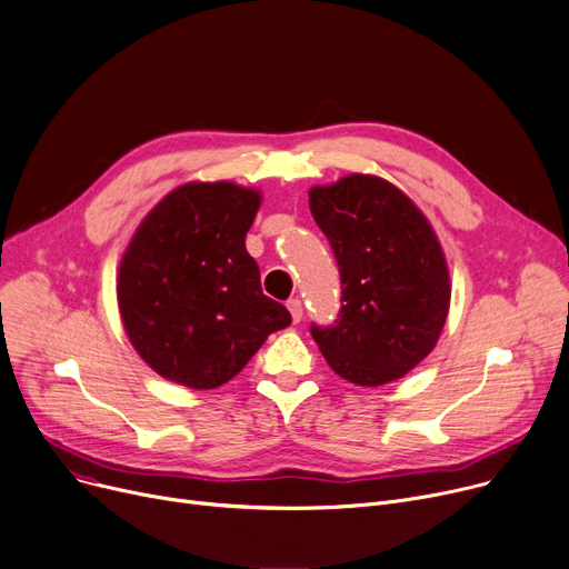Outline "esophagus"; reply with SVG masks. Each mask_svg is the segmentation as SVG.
Masks as SVG:
<instances>
[{
    "label": "esophagus",
    "instance_id": "esophagus-1",
    "mask_svg": "<svg viewBox=\"0 0 569 569\" xmlns=\"http://www.w3.org/2000/svg\"><path fill=\"white\" fill-rule=\"evenodd\" d=\"M287 308H289V312H291L293 323H298V321L302 319V302H300L298 298H291V300L287 302Z\"/></svg>",
    "mask_w": 569,
    "mask_h": 569
}]
</instances>
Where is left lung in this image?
<instances>
[{"label":"left lung","mask_w":569,"mask_h":569,"mask_svg":"<svg viewBox=\"0 0 569 569\" xmlns=\"http://www.w3.org/2000/svg\"><path fill=\"white\" fill-rule=\"evenodd\" d=\"M310 209L341 276L335 326H312L332 371L378 387L403 378L445 328L451 282L428 218L376 174H346L310 189Z\"/></svg>","instance_id":"1"}]
</instances>
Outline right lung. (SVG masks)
Segmentation results:
<instances>
[{
	"mask_svg": "<svg viewBox=\"0 0 569 569\" xmlns=\"http://www.w3.org/2000/svg\"><path fill=\"white\" fill-rule=\"evenodd\" d=\"M261 196L232 182H189L139 226L118 271V308L137 353L166 380L213 389L291 323L261 291L246 250Z\"/></svg>",
	"mask_w": 569,
	"mask_h": 569,
	"instance_id": "right-lung-1",
	"label": "right lung"
}]
</instances>
